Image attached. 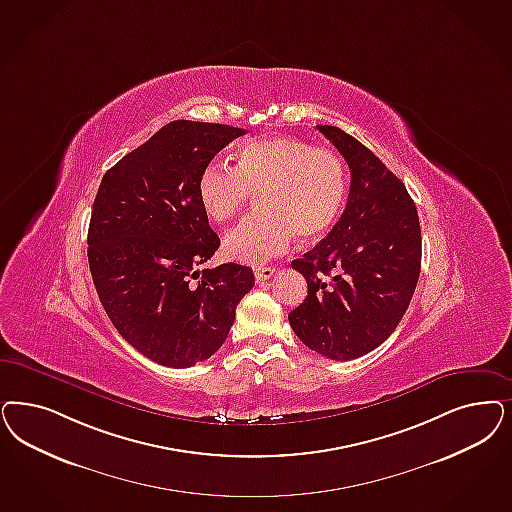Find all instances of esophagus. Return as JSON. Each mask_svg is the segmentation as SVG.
Masks as SVG:
<instances>
[{
    "mask_svg": "<svg viewBox=\"0 0 512 512\" xmlns=\"http://www.w3.org/2000/svg\"><path fill=\"white\" fill-rule=\"evenodd\" d=\"M253 272H255L257 282H265V280H270L276 274V268H272V266H257Z\"/></svg>",
    "mask_w": 512,
    "mask_h": 512,
    "instance_id": "1",
    "label": "esophagus"
}]
</instances>
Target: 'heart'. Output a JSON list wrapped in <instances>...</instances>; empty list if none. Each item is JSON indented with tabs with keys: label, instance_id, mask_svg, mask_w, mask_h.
<instances>
[{
	"label": "heart",
	"instance_id": "1",
	"mask_svg": "<svg viewBox=\"0 0 512 512\" xmlns=\"http://www.w3.org/2000/svg\"><path fill=\"white\" fill-rule=\"evenodd\" d=\"M198 200L215 223H225L257 194L259 212L225 234L227 257L263 263L282 253L297 234L314 242L335 225L348 193L346 166L327 147L287 134L247 141L236 168L213 160L198 177Z\"/></svg>",
	"mask_w": 512,
	"mask_h": 512
}]
</instances>
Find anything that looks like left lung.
Listing matches in <instances>:
<instances>
[{"mask_svg": "<svg viewBox=\"0 0 512 512\" xmlns=\"http://www.w3.org/2000/svg\"><path fill=\"white\" fill-rule=\"evenodd\" d=\"M350 166L346 210L318 246L291 266L308 295L289 314L295 335L314 352L350 361L388 338L414 295L422 230L403 181L371 149L336 126H318Z\"/></svg>", "mask_w": 512, "mask_h": 512, "instance_id": "left-lung-1", "label": "left lung"}]
</instances>
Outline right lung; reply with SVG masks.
<instances>
[{"instance_id": "add662e5", "label": "right lung", "mask_w": 512, "mask_h": 512, "mask_svg": "<svg viewBox=\"0 0 512 512\" xmlns=\"http://www.w3.org/2000/svg\"><path fill=\"white\" fill-rule=\"evenodd\" d=\"M227 124L172 121L102 177L89 225V266L124 340L151 361L187 369L227 340L255 285L249 266L202 270L219 247L198 200L206 164L244 136Z\"/></svg>"}]
</instances>
